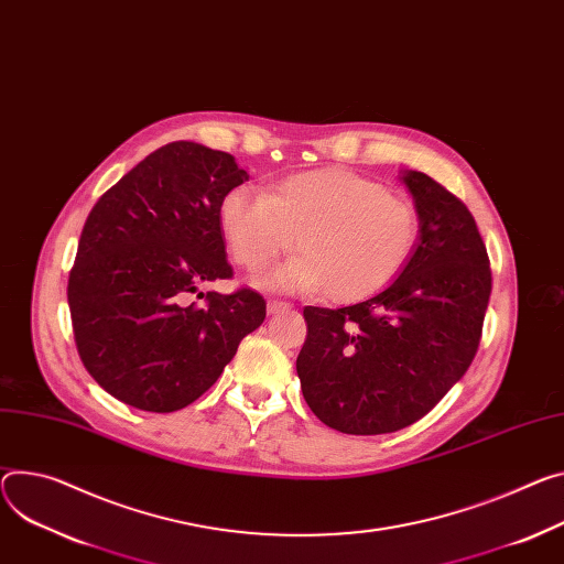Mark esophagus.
Segmentation results:
<instances>
[{
    "instance_id": "34e87169",
    "label": "esophagus",
    "mask_w": 564,
    "mask_h": 564,
    "mask_svg": "<svg viewBox=\"0 0 564 564\" xmlns=\"http://www.w3.org/2000/svg\"><path fill=\"white\" fill-rule=\"evenodd\" d=\"M292 303L288 301H281V299H268V313L274 315V313H281V311H290Z\"/></svg>"
}]
</instances>
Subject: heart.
I'll return each mask as SVG.
<instances>
[{"label":"heart","mask_w":564,"mask_h":564,"mask_svg":"<svg viewBox=\"0 0 564 564\" xmlns=\"http://www.w3.org/2000/svg\"><path fill=\"white\" fill-rule=\"evenodd\" d=\"M234 261L270 265L296 245L299 253L261 281L294 292L326 288L333 301H357L384 288L412 256L421 218L409 199L344 169L296 173L263 195L231 188L218 209Z\"/></svg>","instance_id":"obj_1"}]
</instances>
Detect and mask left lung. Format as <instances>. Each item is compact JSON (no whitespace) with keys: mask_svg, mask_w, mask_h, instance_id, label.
<instances>
[{"mask_svg":"<svg viewBox=\"0 0 564 564\" xmlns=\"http://www.w3.org/2000/svg\"><path fill=\"white\" fill-rule=\"evenodd\" d=\"M421 236L400 276L344 308L305 305L301 391L328 427L373 436L421 421L473 365L492 274L468 207L419 171L402 173Z\"/></svg>","mask_w":564,"mask_h":564,"instance_id":"obj_1","label":"left lung"}]
</instances>
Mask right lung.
Segmentation results:
<instances>
[{
  "label": "right lung",
  "instance_id": "1",
  "mask_svg": "<svg viewBox=\"0 0 564 564\" xmlns=\"http://www.w3.org/2000/svg\"><path fill=\"white\" fill-rule=\"evenodd\" d=\"M247 180L229 152L173 141L94 204L67 299L80 360L117 400L177 412L214 387L240 339L263 324L259 292H199L234 276L218 209Z\"/></svg>",
  "mask_w": 564,
  "mask_h": 564
}]
</instances>
